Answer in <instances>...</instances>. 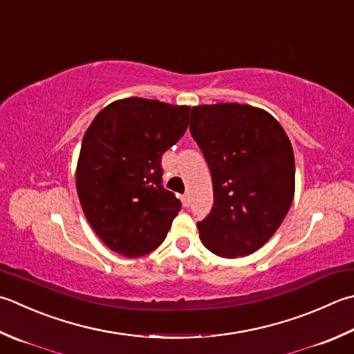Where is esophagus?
<instances>
[{"instance_id":"1","label":"esophagus","mask_w":354,"mask_h":354,"mask_svg":"<svg viewBox=\"0 0 354 354\" xmlns=\"http://www.w3.org/2000/svg\"><path fill=\"white\" fill-rule=\"evenodd\" d=\"M181 201H183V205L184 207H189L190 205V196L189 195H183Z\"/></svg>"}]
</instances>
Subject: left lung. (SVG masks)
Returning a JSON list of instances; mask_svg holds the SVG:
<instances>
[{
    "label": "left lung",
    "instance_id": "1",
    "mask_svg": "<svg viewBox=\"0 0 354 354\" xmlns=\"http://www.w3.org/2000/svg\"><path fill=\"white\" fill-rule=\"evenodd\" d=\"M190 131L212 171L214 203L198 223L221 258L252 254L273 236L295 196V155L286 130L266 110L238 102L192 109Z\"/></svg>",
    "mask_w": 354,
    "mask_h": 354
}]
</instances>
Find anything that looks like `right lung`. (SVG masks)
Here are the masks:
<instances>
[{
  "instance_id": "add662e5",
  "label": "right lung",
  "mask_w": 354,
  "mask_h": 354,
  "mask_svg": "<svg viewBox=\"0 0 354 354\" xmlns=\"http://www.w3.org/2000/svg\"><path fill=\"white\" fill-rule=\"evenodd\" d=\"M190 107L144 98L113 101L82 138L76 192L90 227L127 258L153 252L181 201L161 185V158L189 126Z\"/></svg>"
}]
</instances>
